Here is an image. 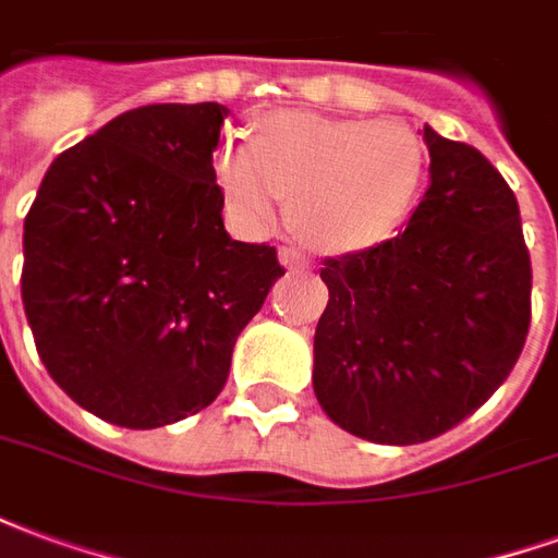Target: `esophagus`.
I'll return each mask as SVG.
<instances>
[{
  "label": "esophagus",
  "mask_w": 558,
  "mask_h": 558,
  "mask_svg": "<svg viewBox=\"0 0 558 558\" xmlns=\"http://www.w3.org/2000/svg\"><path fill=\"white\" fill-rule=\"evenodd\" d=\"M278 256L287 268H307V259H304V254H299L295 247H280Z\"/></svg>",
  "instance_id": "esophagus-1"
}]
</instances>
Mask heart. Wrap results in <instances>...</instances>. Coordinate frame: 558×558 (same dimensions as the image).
<instances>
[{
  "label": "heart",
  "instance_id": "heart-1",
  "mask_svg": "<svg viewBox=\"0 0 558 558\" xmlns=\"http://www.w3.org/2000/svg\"><path fill=\"white\" fill-rule=\"evenodd\" d=\"M424 143L398 119H331L280 110L254 140L223 137L211 172L227 211L242 230L275 220L290 199L292 230L314 251L352 256L386 244L410 218Z\"/></svg>",
  "mask_w": 558,
  "mask_h": 558
}]
</instances>
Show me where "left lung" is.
Listing matches in <instances>:
<instances>
[{
	"label": "left lung",
	"mask_w": 558,
	"mask_h": 558,
	"mask_svg": "<svg viewBox=\"0 0 558 558\" xmlns=\"http://www.w3.org/2000/svg\"><path fill=\"white\" fill-rule=\"evenodd\" d=\"M430 187L407 230L331 256L314 338V391L338 427L415 445L457 427L502 386L526 343L532 263L499 170L424 125Z\"/></svg>",
	"instance_id": "8db88e82"
}]
</instances>
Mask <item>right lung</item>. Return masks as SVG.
I'll return each mask as SVG.
<instances>
[{
	"label": "right lung",
	"instance_id": "1",
	"mask_svg": "<svg viewBox=\"0 0 558 558\" xmlns=\"http://www.w3.org/2000/svg\"><path fill=\"white\" fill-rule=\"evenodd\" d=\"M223 104H148L62 151L23 223V307L47 374L92 415L151 430L206 410L283 275L223 230Z\"/></svg>",
	"mask_w": 558,
	"mask_h": 558
}]
</instances>
